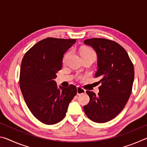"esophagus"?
<instances>
[{
	"label": "esophagus",
	"instance_id": "34e87169",
	"mask_svg": "<svg viewBox=\"0 0 147 147\" xmlns=\"http://www.w3.org/2000/svg\"><path fill=\"white\" fill-rule=\"evenodd\" d=\"M77 94H83V93H86V90L85 89H84L83 88H82L80 86H77Z\"/></svg>",
	"mask_w": 147,
	"mask_h": 147
}]
</instances>
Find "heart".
Here are the masks:
<instances>
[{
    "mask_svg": "<svg viewBox=\"0 0 147 147\" xmlns=\"http://www.w3.org/2000/svg\"><path fill=\"white\" fill-rule=\"evenodd\" d=\"M70 52H67V53H65L64 54V56L63 57V63H65L68 57L69 56V54H70ZM94 54V52L92 51L91 49H83L81 51V55L82 56H85L87 55V54Z\"/></svg>",
    "mask_w": 147,
    "mask_h": 147,
    "instance_id": "b5f03b06",
    "label": "heart"
}]
</instances>
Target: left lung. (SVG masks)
<instances>
[{
  "instance_id": "1",
  "label": "left lung",
  "mask_w": 147,
  "mask_h": 147,
  "mask_svg": "<svg viewBox=\"0 0 147 147\" xmlns=\"http://www.w3.org/2000/svg\"><path fill=\"white\" fill-rule=\"evenodd\" d=\"M84 44L93 47L98 57L95 78L101 83L96 96L87 91L90 100L84 106L87 117L95 123H104L119 115L130 97L134 79L132 62L123 47L104 38H92Z\"/></svg>"
}]
</instances>
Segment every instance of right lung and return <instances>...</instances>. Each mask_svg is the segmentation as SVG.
Segmentation results:
<instances>
[{
  "instance_id": "obj_1",
  "label": "right lung",
  "mask_w": 147,
  "mask_h": 147,
  "mask_svg": "<svg viewBox=\"0 0 147 147\" xmlns=\"http://www.w3.org/2000/svg\"><path fill=\"white\" fill-rule=\"evenodd\" d=\"M76 40L44 39L29 49L22 59L20 88L30 111L44 124L60 122L77 93L75 86L58 89L54 80L62 68L63 54Z\"/></svg>"
}]
</instances>
